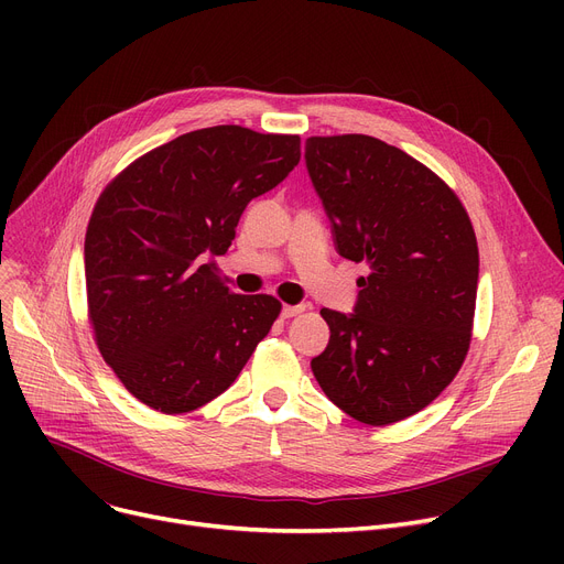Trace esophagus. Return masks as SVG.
<instances>
[{
    "instance_id": "esophagus-1",
    "label": "esophagus",
    "mask_w": 564,
    "mask_h": 564,
    "mask_svg": "<svg viewBox=\"0 0 564 564\" xmlns=\"http://www.w3.org/2000/svg\"><path fill=\"white\" fill-rule=\"evenodd\" d=\"M306 311V306L304 304H297V306H283V311H281V315L285 317V319H290V317H294V315H300V313H304Z\"/></svg>"
}]
</instances>
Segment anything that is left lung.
<instances>
[{"label": "left lung", "instance_id": "left-lung-1", "mask_svg": "<svg viewBox=\"0 0 564 564\" xmlns=\"http://www.w3.org/2000/svg\"><path fill=\"white\" fill-rule=\"evenodd\" d=\"M306 169L343 258L366 260L359 300L322 308L329 345L311 361L338 409L391 425L425 409L459 372L478 294V240L457 194L368 134L306 139Z\"/></svg>", "mask_w": 564, "mask_h": 564}]
</instances>
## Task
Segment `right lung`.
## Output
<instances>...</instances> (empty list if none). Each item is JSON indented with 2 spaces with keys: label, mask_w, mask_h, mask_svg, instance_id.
Returning a JSON list of instances; mask_svg holds the SVG:
<instances>
[{
  "label": "right lung",
  "mask_w": 564,
  "mask_h": 564,
  "mask_svg": "<svg viewBox=\"0 0 564 564\" xmlns=\"http://www.w3.org/2000/svg\"><path fill=\"white\" fill-rule=\"evenodd\" d=\"M297 134L203 128L155 148L100 194L84 240L88 319L123 387L162 413L221 395L281 313L230 292L210 256L245 207L300 164Z\"/></svg>",
  "instance_id": "add662e5"
}]
</instances>
